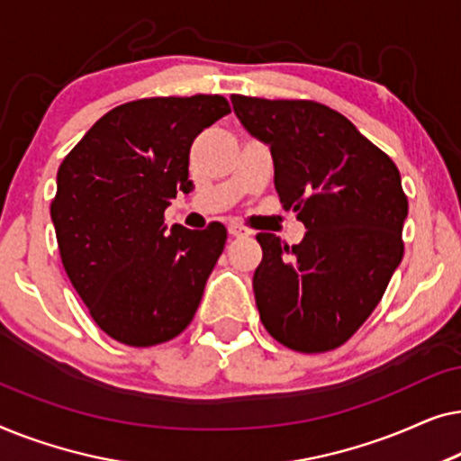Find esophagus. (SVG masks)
Segmentation results:
<instances>
[{
	"label": "esophagus",
	"instance_id": "esophagus-1",
	"mask_svg": "<svg viewBox=\"0 0 461 461\" xmlns=\"http://www.w3.org/2000/svg\"><path fill=\"white\" fill-rule=\"evenodd\" d=\"M229 232H230L232 237H249L251 235L248 226H243L241 222H230L229 224Z\"/></svg>",
	"mask_w": 461,
	"mask_h": 461
}]
</instances>
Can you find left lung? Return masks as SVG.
Wrapping results in <instances>:
<instances>
[{"mask_svg":"<svg viewBox=\"0 0 461 461\" xmlns=\"http://www.w3.org/2000/svg\"><path fill=\"white\" fill-rule=\"evenodd\" d=\"M230 100L245 130L270 147L283 207L306 226L292 248L256 235L262 325L306 355L338 348L380 304L402 260L409 205L399 167L342 113L314 100Z\"/></svg>","mask_w":461,"mask_h":461,"instance_id":"left-lung-1","label":"left lung"}]
</instances>
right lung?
I'll use <instances>...</instances> for the list:
<instances>
[{
  "instance_id": "add662e5",
  "label": "right lung",
  "mask_w": 461,
  "mask_h": 461,
  "mask_svg": "<svg viewBox=\"0 0 461 461\" xmlns=\"http://www.w3.org/2000/svg\"><path fill=\"white\" fill-rule=\"evenodd\" d=\"M229 113L218 94L131 100L100 117L60 163L50 213L62 267L117 342H169L197 312L226 229L169 232L163 213L191 191L193 140Z\"/></svg>"
}]
</instances>
